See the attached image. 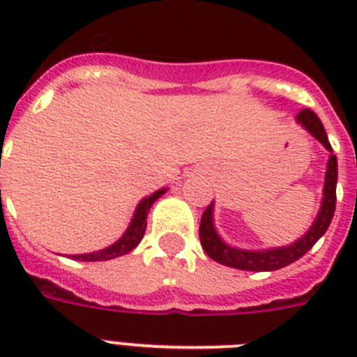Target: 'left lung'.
I'll return each instance as SVG.
<instances>
[{
  "mask_svg": "<svg viewBox=\"0 0 357 357\" xmlns=\"http://www.w3.org/2000/svg\"><path fill=\"white\" fill-rule=\"evenodd\" d=\"M296 122L304 129H307L319 142H321L328 151H330V159H328L326 178H324V195H322L321 211L317 215L315 222L304 237H300L296 243L282 246V248H271V250H259V252H252V250H241L234 248L218 237L215 224H213V204L207 206V209L202 215L200 220V243L202 248L206 250V254L215 259L220 265L234 266L238 271H254V272H265V271H278L283 266L291 265L302 255L307 254L313 244L326 234L328 226L332 222L333 211H335V187H337V157L332 153V146L328 140V135L324 131L321 119L317 116L311 109H302L296 114Z\"/></svg>",
  "mask_w": 357,
  "mask_h": 357,
  "instance_id": "8db88e82",
  "label": "left lung"
}]
</instances>
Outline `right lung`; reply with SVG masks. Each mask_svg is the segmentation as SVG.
I'll list each match as a JSON object with an SVG mask.
<instances>
[{"mask_svg":"<svg viewBox=\"0 0 357 357\" xmlns=\"http://www.w3.org/2000/svg\"><path fill=\"white\" fill-rule=\"evenodd\" d=\"M162 192H165V189L157 190V192H153V195L148 196V198H144V200L140 202L139 206H137V209H135L133 220H131V224H129V228L126 229V234H123L116 243L111 244L109 248L100 250V252H92V254L72 255V257L77 261H107L131 252V250L140 243L142 235H144L146 218H148V211H150L151 204H153V202H155Z\"/></svg>","mask_w":357,"mask_h":357,"instance_id":"1","label":"right lung"}]
</instances>
